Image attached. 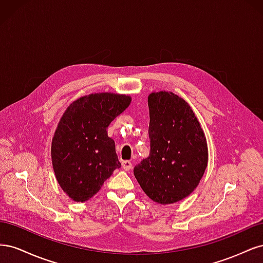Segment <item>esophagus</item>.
Wrapping results in <instances>:
<instances>
[{
  "instance_id": "34e87169",
  "label": "esophagus",
  "mask_w": 263,
  "mask_h": 263,
  "mask_svg": "<svg viewBox=\"0 0 263 263\" xmlns=\"http://www.w3.org/2000/svg\"><path fill=\"white\" fill-rule=\"evenodd\" d=\"M122 166H123V169H124L125 171H129V170L133 168V164H132L130 161L126 160V161H123V162H122Z\"/></svg>"
}]
</instances>
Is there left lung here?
<instances>
[{
    "instance_id": "1",
    "label": "left lung",
    "mask_w": 263,
    "mask_h": 263,
    "mask_svg": "<svg viewBox=\"0 0 263 263\" xmlns=\"http://www.w3.org/2000/svg\"><path fill=\"white\" fill-rule=\"evenodd\" d=\"M150 154L134 168L141 189L160 204L189 196L208 166V144L187 103L169 92L148 97Z\"/></svg>"
}]
</instances>
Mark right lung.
Instances as JSON below:
<instances>
[{
	"label": "right lung",
	"mask_w": 263,
	"mask_h": 263,
	"mask_svg": "<svg viewBox=\"0 0 263 263\" xmlns=\"http://www.w3.org/2000/svg\"><path fill=\"white\" fill-rule=\"evenodd\" d=\"M130 98L113 93L90 94L63 113L51 144L55 178L76 202H85L121 166L107 127L129 106Z\"/></svg>",
	"instance_id": "obj_1"
}]
</instances>
